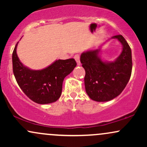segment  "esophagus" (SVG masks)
Masks as SVG:
<instances>
[{
  "instance_id": "34e87169",
  "label": "esophagus",
  "mask_w": 147,
  "mask_h": 147,
  "mask_svg": "<svg viewBox=\"0 0 147 147\" xmlns=\"http://www.w3.org/2000/svg\"><path fill=\"white\" fill-rule=\"evenodd\" d=\"M74 58H75V61H77V65H81L80 55H75V57H74Z\"/></svg>"
}]
</instances>
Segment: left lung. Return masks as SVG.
I'll return each mask as SVG.
<instances>
[{"label":"left lung","mask_w":147,"mask_h":147,"mask_svg":"<svg viewBox=\"0 0 147 147\" xmlns=\"http://www.w3.org/2000/svg\"><path fill=\"white\" fill-rule=\"evenodd\" d=\"M112 38L117 39L122 45V53L114 61H103L99 56L100 49L81 55L80 61L86 71V91L96 102H108L117 97L125 88L131 75V48L122 35Z\"/></svg>","instance_id":"obj_1"}]
</instances>
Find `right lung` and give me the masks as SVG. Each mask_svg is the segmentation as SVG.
Wrapping results in <instances>:
<instances>
[{
    "label": "right lung",
    "instance_id": "1",
    "mask_svg": "<svg viewBox=\"0 0 147 147\" xmlns=\"http://www.w3.org/2000/svg\"><path fill=\"white\" fill-rule=\"evenodd\" d=\"M12 53L13 72L23 92L33 102L46 104L56 102L61 95L63 79L77 65L74 59L55 61L44 69L34 70L25 66L16 54Z\"/></svg>",
    "mask_w": 147,
    "mask_h": 147
}]
</instances>
